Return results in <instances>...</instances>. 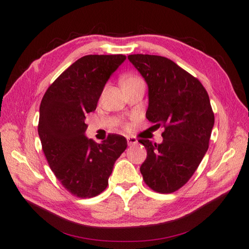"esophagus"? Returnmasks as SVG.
<instances>
[{"label": "esophagus", "mask_w": 249, "mask_h": 249, "mask_svg": "<svg viewBox=\"0 0 249 249\" xmlns=\"http://www.w3.org/2000/svg\"><path fill=\"white\" fill-rule=\"evenodd\" d=\"M137 140L135 137H127V144H128V146H132V145H135V144H137Z\"/></svg>", "instance_id": "esophagus-1"}]
</instances>
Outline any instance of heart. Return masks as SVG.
<instances>
[{
    "label": "heart",
    "mask_w": 249,
    "mask_h": 249,
    "mask_svg": "<svg viewBox=\"0 0 249 249\" xmlns=\"http://www.w3.org/2000/svg\"><path fill=\"white\" fill-rule=\"evenodd\" d=\"M136 79H137V78H133V77H132V78H127V79H125L123 82H126V81H129V80H136Z\"/></svg>",
    "instance_id": "1"
}]
</instances>
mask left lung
<instances>
[{
    "label": "left lung",
    "instance_id": "1",
    "mask_svg": "<svg viewBox=\"0 0 249 249\" xmlns=\"http://www.w3.org/2000/svg\"><path fill=\"white\" fill-rule=\"evenodd\" d=\"M128 60L148 87L147 120L162 127V142H138L147 157L141 166L146 184L171 193L188 182L203 159L214 126L209 94L202 83L170 59L129 54Z\"/></svg>",
    "mask_w": 249,
    "mask_h": 249
}]
</instances>
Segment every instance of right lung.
<instances>
[{
	"label": "right lung",
	"mask_w": 249,
	"mask_h": 249,
	"mask_svg": "<svg viewBox=\"0 0 249 249\" xmlns=\"http://www.w3.org/2000/svg\"><path fill=\"white\" fill-rule=\"evenodd\" d=\"M124 54H88L78 59L50 86L39 107L38 135L56 178L73 196L92 197L108 184L116 159L127 147L124 136L109 134L94 142L86 136L93 112Z\"/></svg>",
	"instance_id": "add662e5"
}]
</instances>
